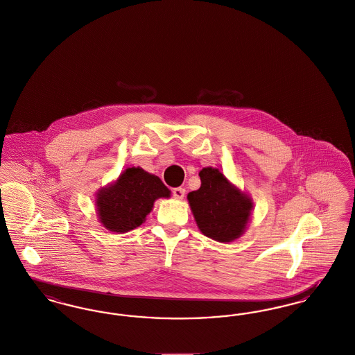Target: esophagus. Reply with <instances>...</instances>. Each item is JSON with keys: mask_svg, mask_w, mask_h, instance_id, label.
<instances>
[{"mask_svg": "<svg viewBox=\"0 0 355 355\" xmlns=\"http://www.w3.org/2000/svg\"><path fill=\"white\" fill-rule=\"evenodd\" d=\"M172 195H173V198L175 199H183L185 195V189L184 188H182V187H178V188H173L172 189Z\"/></svg>", "mask_w": 355, "mask_h": 355, "instance_id": "esophagus-1", "label": "esophagus"}]
</instances>
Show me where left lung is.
Returning <instances> with one entry per match:
<instances>
[{
    "label": "left lung",
    "mask_w": 355,
    "mask_h": 355,
    "mask_svg": "<svg viewBox=\"0 0 355 355\" xmlns=\"http://www.w3.org/2000/svg\"><path fill=\"white\" fill-rule=\"evenodd\" d=\"M199 176L200 188L188 193L199 230L220 243L233 241L245 231L252 201L216 168H202Z\"/></svg>",
    "instance_id": "8db88e82"
}]
</instances>
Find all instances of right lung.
Instances as JSON below:
<instances>
[{
	"mask_svg": "<svg viewBox=\"0 0 355 355\" xmlns=\"http://www.w3.org/2000/svg\"><path fill=\"white\" fill-rule=\"evenodd\" d=\"M170 193L157 176L139 167L127 168L116 183L98 193V216L108 231H131L143 224L156 199L170 198Z\"/></svg>",
	"mask_w": 355,
	"mask_h": 355,
	"instance_id": "obj_1",
	"label": "right lung"
}]
</instances>
